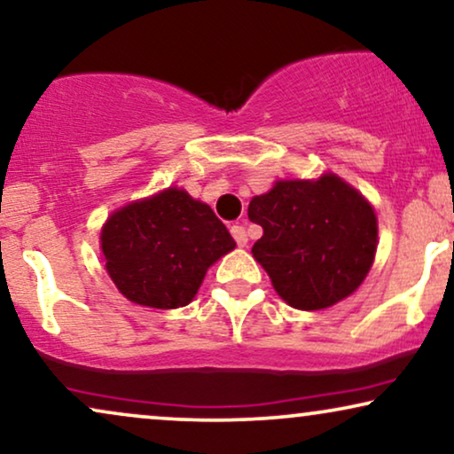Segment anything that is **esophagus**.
<instances>
[{
  "instance_id": "34e87169",
  "label": "esophagus",
  "mask_w": 454,
  "mask_h": 454,
  "mask_svg": "<svg viewBox=\"0 0 454 454\" xmlns=\"http://www.w3.org/2000/svg\"><path fill=\"white\" fill-rule=\"evenodd\" d=\"M231 235H233V239L238 241V246H241V248H244V246L248 244V233H246V227L244 225H233L231 227Z\"/></svg>"
}]
</instances>
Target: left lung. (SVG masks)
Listing matches in <instances>:
<instances>
[{
	"label": "left lung",
	"instance_id": "left-lung-1",
	"mask_svg": "<svg viewBox=\"0 0 454 454\" xmlns=\"http://www.w3.org/2000/svg\"><path fill=\"white\" fill-rule=\"evenodd\" d=\"M248 216L264 231L252 254L294 309L319 310L340 302L373 264V208L335 175L279 181L269 193L252 198Z\"/></svg>",
	"mask_w": 454,
	"mask_h": 454
}]
</instances>
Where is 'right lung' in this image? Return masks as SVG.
<instances>
[{"label": "right lung", "mask_w": 454, "mask_h": 454, "mask_svg": "<svg viewBox=\"0 0 454 454\" xmlns=\"http://www.w3.org/2000/svg\"><path fill=\"white\" fill-rule=\"evenodd\" d=\"M233 248L213 208L175 187L116 210L102 229L112 281L131 302L152 309L192 302L206 269Z\"/></svg>", "instance_id": "right-lung-1"}]
</instances>
